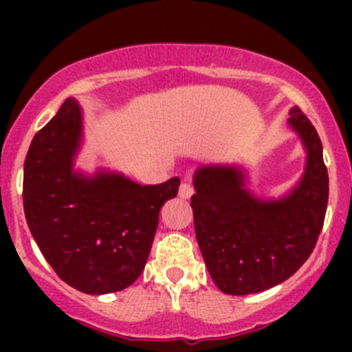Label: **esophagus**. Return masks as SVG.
<instances>
[{
    "instance_id": "1",
    "label": "esophagus",
    "mask_w": 352,
    "mask_h": 352,
    "mask_svg": "<svg viewBox=\"0 0 352 352\" xmlns=\"http://www.w3.org/2000/svg\"><path fill=\"white\" fill-rule=\"evenodd\" d=\"M194 194V186L189 182V180H184L182 186H180L179 196L182 199H189Z\"/></svg>"
}]
</instances>
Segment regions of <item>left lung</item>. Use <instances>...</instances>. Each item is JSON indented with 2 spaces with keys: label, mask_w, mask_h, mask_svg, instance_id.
Masks as SVG:
<instances>
[{
  "label": "left lung",
  "mask_w": 352,
  "mask_h": 352,
  "mask_svg": "<svg viewBox=\"0 0 352 352\" xmlns=\"http://www.w3.org/2000/svg\"><path fill=\"white\" fill-rule=\"evenodd\" d=\"M289 124L303 140L305 175L289 196L258 201L243 189L239 168L201 166L190 197L206 267L226 294L258 293L286 281L317 245L327 211L329 173L317 129L293 107Z\"/></svg>",
  "instance_id": "8db88e82"
}]
</instances>
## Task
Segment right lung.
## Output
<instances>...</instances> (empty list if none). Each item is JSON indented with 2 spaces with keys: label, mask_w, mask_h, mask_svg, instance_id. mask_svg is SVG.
<instances>
[{
  "label": "right lung",
  "mask_w": 352,
  "mask_h": 352,
  "mask_svg": "<svg viewBox=\"0 0 352 352\" xmlns=\"http://www.w3.org/2000/svg\"><path fill=\"white\" fill-rule=\"evenodd\" d=\"M81 136L76 100L67 98L32 140L23 166V211L56 274L88 294L131 286L143 272L162 206L180 179L140 186L116 173L73 172Z\"/></svg>",
  "instance_id": "obj_1"
}]
</instances>
